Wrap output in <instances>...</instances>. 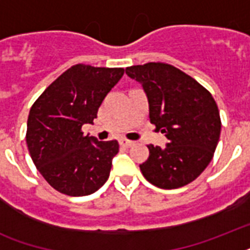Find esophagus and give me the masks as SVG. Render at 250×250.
Wrapping results in <instances>:
<instances>
[{
  "mask_svg": "<svg viewBox=\"0 0 250 250\" xmlns=\"http://www.w3.org/2000/svg\"><path fill=\"white\" fill-rule=\"evenodd\" d=\"M119 144H121L122 146H125V148H129V146H132L133 145V141L127 140V139H121V140H119Z\"/></svg>",
  "mask_w": 250,
  "mask_h": 250,
  "instance_id": "1",
  "label": "esophagus"
}]
</instances>
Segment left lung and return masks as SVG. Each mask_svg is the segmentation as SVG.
Instances as JSON below:
<instances>
[{
    "label": "left lung",
    "instance_id": "8db88e82",
    "mask_svg": "<svg viewBox=\"0 0 250 250\" xmlns=\"http://www.w3.org/2000/svg\"><path fill=\"white\" fill-rule=\"evenodd\" d=\"M143 85L150 123L168 139L166 148L149 144L140 165L144 178L164 189L193 182L213 158L221 135V117L211 93L172 64L149 62L125 68Z\"/></svg>",
    "mask_w": 250,
    "mask_h": 250
}]
</instances>
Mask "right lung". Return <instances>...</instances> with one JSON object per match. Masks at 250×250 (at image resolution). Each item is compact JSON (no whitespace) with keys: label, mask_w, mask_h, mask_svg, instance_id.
<instances>
[{"label":"right lung","mask_w":250,"mask_h":250,"mask_svg":"<svg viewBox=\"0 0 250 250\" xmlns=\"http://www.w3.org/2000/svg\"><path fill=\"white\" fill-rule=\"evenodd\" d=\"M125 68L75 64L60 75L33 102L25 140L44 179L61 193L86 196L100 189L119 152L117 140L84 136V123H93L98 107L121 80Z\"/></svg>","instance_id":"1"}]
</instances>
